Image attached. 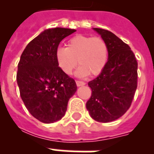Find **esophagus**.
Segmentation results:
<instances>
[{
  "mask_svg": "<svg viewBox=\"0 0 154 154\" xmlns=\"http://www.w3.org/2000/svg\"><path fill=\"white\" fill-rule=\"evenodd\" d=\"M76 84H77V86H82V85H85V83L84 82H82V81H76Z\"/></svg>",
  "mask_w": 154,
  "mask_h": 154,
  "instance_id": "1",
  "label": "esophagus"
}]
</instances>
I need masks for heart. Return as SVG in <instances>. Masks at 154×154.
Listing matches in <instances>:
<instances>
[{
	"instance_id": "heart-1",
	"label": "heart",
	"mask_w": 154,
	"mask_h": 154,
	"mask_svg": "<svg viewBox=\"0 0 154 154\" xmlns=\"http://www.w3.org/2000/svg\"><path fill=\"white\" fill-rule=\"evenodd\" d=\"M108 55V45L103 38L82 34L70 38L67 48L58 47L56 50V60L62 72L72 74L78 60L81 66L77 75L82 77L100 74L107 63Z\"/></svg>"
}]
</instances>
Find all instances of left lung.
<instances>
[{
  "label": "left lung",
  "mask_w": 154,
  "mask_h": 154,
  "mask_svg": "<svg viewBox=\"0 0 154 154\" xmlns=\"http://www.w3.org/2000/svg\"><path fill=\"white\" fill-rule=\"evenodd\" d=\"M107 43L109 58L102 72L88 83L92 89L86 109L93 119L109 122L129 109L137 87V61L130 47L112 32L94 28Z\"/></svg>",
  "instance_id": "left-lung-1"
}]
</instances>
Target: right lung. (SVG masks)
Instances as JSON below:
<instances>
[{
    "mask_svg": "<svg viewBox=\"0 0 154 154\" xmlns=\"http://www.w3.org/2000/svg\"><path fill=\"white\" fill-rule=\"evenodd\" d=\"M75 29L45 30L25 47L18 63L17 82L20 97L32 117L43 123L62 118L77 91L74 79L62 72L56 60L60 42Z\"/></svg>",
    "mask_w": 154,
    "mask_h": 154,
    "instance_id": "obj_1",
    "label": "right lung"
}]
</instances>
